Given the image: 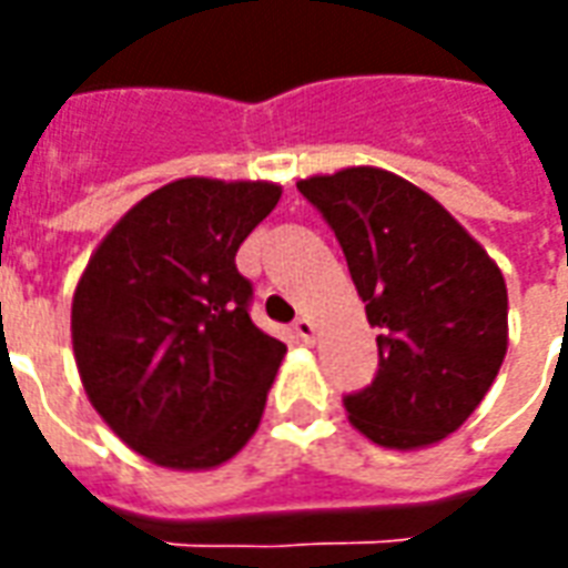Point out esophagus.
Listing matches in <instances>:
<instances>
[{
    "label": "esophagus",
    "instance_id": "obj_1",
    "mask_svg": "<svg viewBox=\"0 0 568 568\" xmlns=\"http://www.w3.org/2000/svg\"><path fill=\"white\" fill-rule=\"evenodd\" d=\"M295 334L304 344H316V325H313L307 316H301V320L295 322Z\"/></svg>",
    "mask_w": 568,
    "mask_h": 568
}]
</instances>
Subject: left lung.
Masks as SVG:
<instances>
[{
    "label": "left lung",
    "instance_id": "8db88e82",
    "mask_svg": "<svg viewBox=\"0 0 568 568\" xmlns=\"http://www.w3.org/2000/svg\"><path fill=\"white\" fill-rule=\"evenodd\" d=\"M377 334V377L344 398L381 447L417 450L463 426L508 349V288L484 246L426 191L377 166L310 175Z\"/></svg>",
    "mask_w": 568,
    "mask_h": 568
}]
</instances>
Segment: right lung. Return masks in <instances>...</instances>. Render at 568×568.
<instances>
[{"label":"right lung","mask_w":568,"mask_h":568,"mask_svg":"<svg viewBox=\"0 0 568 568\" xmlns=\"http://www.w3.org/2000/svg\"><path fill=\"white\" fill-rule=\"evenodd\" d=\"M273 182L175 179L105 234L72 297L84 393L163 468L227 463L261 423L285 344L248 320L236 248L280 203Z\"/></svg>","instance_id":"add662e5"}]
</instances>
